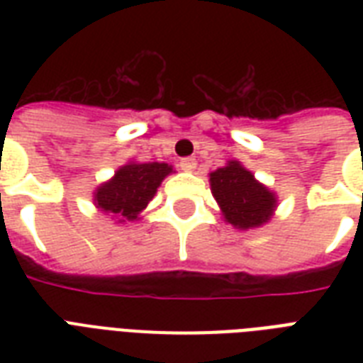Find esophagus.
I'll list each match as a JSON object with an SVG mask.
<instances>
[{
    "mask_svg": "<svg viewBox=\"0 0 363 363\" xmlns=\"http://www.w3.org/2000/svg\"><path fill=\"white\" fill-rule=\"evenodd\" d=\"M179 165H181L182 171H194L196 169V160L194 158H182L181 162H179Z\"/></svg>",
    "mask_w": 363,
    "mask_h": 363,
    "instance_id": "obj_1",
    "label": "esophagus"
}]
</instances>
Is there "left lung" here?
I'll list each match as a JSON object with an SVG mask.
<instances>
[{
	"label": "left lung",
	"instance_id": "left-lung-1",
	"mask_svg": "<svg viewBox=\"0 0 363 363\" xmlns=\"http://www.w3.org/2000/svg\"><path fill=\"white\" fill-rule=\"evenodd\" d=\"M211 190L224 218L241 230L265 224L275 209V196L239 162H230L226 167L213 171Z\"/></svg>",
	"mask_w": 363,
	"mask_h": 363
}]
</instances>
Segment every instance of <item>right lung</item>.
<instances>
[{
  "label": "right lung",
  "instance_id": "add662e5",
  "mask_svg": "<svg viewBox=\"0 0 363 363\" xmlns=\"http://www.w3.org/2000/svg\"><path fill=\"white\" fill-rule=\"evenodd\" d=\"M171 173L167 164H128L116 171L109 182L98 188L94 201L104 213H113L121 222L135 220Z\"/></svg>",
  "mask_w": 363,
  "mask_h": 363
}]
</instances>
